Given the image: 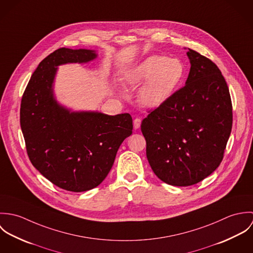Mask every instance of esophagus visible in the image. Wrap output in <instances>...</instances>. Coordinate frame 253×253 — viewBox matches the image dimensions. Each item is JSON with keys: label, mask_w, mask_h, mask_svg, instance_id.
Returning <instances> with one entry per match:
<instances>
[{"label": "esophagus", "mask_w": 253, "mask_h": 253, "mask_svg": "<svg viewBox=\"0 0 253 253\" xmlns=\"http://www.w3.org/2000/svg\"><path fill=\"white\" fill-rule=\"evenodd\" d=\"M140 125H141V119L140 118H135L134 121H133V126L135 129L139 128L140 127Z\"/></svg>", "instance_id": "obj_1"}]
</instances>
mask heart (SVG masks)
Returning <instances> with one entry per match:
<instances>
[{"label": "heart", "instance_id": "obj_1", "mask_svg": "<svg viewBox=\"0 0 253 253\" xmlns=\"http://www.w3.org/2000/svg\"><path fill=\"white\" fill-rule=\"evenodd\" d=\"M184 75V66L176 58L165 55H151L132 68L126 76L131 85H139V101L148 107H157L167 101L174 92Z\"/></svg>", "mask_w": 253, "mask_h": 253}]
</instances>
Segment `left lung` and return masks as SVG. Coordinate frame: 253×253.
I'll return each mask as SVG.
<instances>
[{"label":"left lung","mask_w":253,"mask_h":253,"mask_svg":"<svg viewBox=\"0 0 253 253\" xmlns=\"http://www.w3.org/2000/svg\"><path fill=\"white\" fill-rule=\"evenodd\" d=\"M186 84L142 121L146 155L154 173L173 186H190L221 164L232 130V101L221 71L190 49Z\"/></svg>","instance_id":"obj_1"}]
</instances>
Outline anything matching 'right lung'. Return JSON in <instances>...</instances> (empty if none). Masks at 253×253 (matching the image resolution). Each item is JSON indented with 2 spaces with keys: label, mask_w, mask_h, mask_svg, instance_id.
I'll use <instances>...</instances> for the list:
<instances>
[{
  "label": "right lung",
  "mask_w": 253,
  "mask_h": 253,
  "mask_svg": "<svg viewBox=\"0 0 253 253\" xmlns=\"http://www.w3.org/2000/svg\"><path fill=\"white\" fill-rule=\"evenodd\" d=\"M95 57L89 49L54 50L40 62L21 98L20 126L32 165L52 184L71 192L93 189L105 179L133 128L128 113L70 112L54 99L56 66Z\"/></svg>",
  "instance_id": "1"
}]
</instances>
